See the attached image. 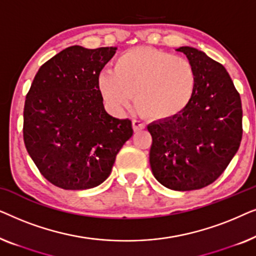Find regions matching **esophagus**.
Segmentation results:
<instances>
[{
    "instance_id": "esophagus-1",
    "label": "esophagus",
    "mask_w": 256,
    "mask_h": 256,
    "mask_svg": "<svg viewBox=\"0 0 256 256\" xmlns=\"http://www.w3.org/2000/svg\"><path fill=\"white\" fill-rule=\"evenodd\" d=\"M144 128H146V126H144V124H143V122L138 121V120H134V121H132V129H134L135 132H141V130H143V129H144Z\"/></svg>"
}]
</instances>
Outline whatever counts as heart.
<instances>
[{
    "instance_id": "b5f03b06",
    "label": "heart",
    "mask_w": 256,
    "mask_h": 256,
    "mask_svg": "<svg viewBox=\"0 0 256 256\" xmlns=\"http://www.w3.org/2000/svg\"><path fill=\"white\" fill-rule=\"evenodd\" d=\"M196 87V73L182 57L150 48H136L118 58L113 71L100 76L99 88L114 110L128 107L135 96L140 113L168 118L183 112Z\"/></svg>"
}]
</instances>
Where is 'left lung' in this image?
<instances>
[{
    "label": "left lung",
    "instance_id": "1",
    "mask_svg": "<svg viewBox=\"0 0 256 256\" xmlns=\"http://www.w3.org/2000/svg\"><path fill=\"white\" fill-rule=\"evenodd\" d=\"M196 73L190 104L180 114L148 126L149 160L160 184L191 191L212 184L228 166L242 138L240 94L226 68L204 52L182 46Z\"/></svg>",
    "mask_w": 256,
    "mask_h": 256
}]
</instances>
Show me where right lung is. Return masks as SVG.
Masks as SVG:
<instances>
[{"instance_id": "right-lung-1", "label": "right lung", "mask_w": 256, "mask_h": 256, "mask_svg": "<svg viewBox=\"0 0 256 256\" xmlns=\"http://www.w3.org/2000/svg\"><path fill=\"white\" fill-rule=\"evenodd\" d=\"M116 48L70 46L40 66L26 98L24 144L40 172L64 190L96 188L132 136L104 110L99 76Z\"/></svg>"}]
</instances>
